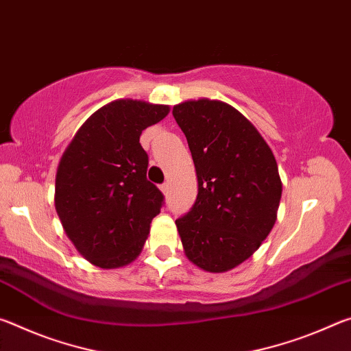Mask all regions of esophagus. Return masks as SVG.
I'll return each instance as SVG.
<instances>
[{"label":"esophagus","instance_id":"obj_1","mask_svg":"<svg viewBox=\"0 0 351 351\" xmlns=\"http://www.w3.org/2000/svg\"><path fill=\"white\" fill-rule=\"evenodd\" d=\"M159 189H161V192H162L164 195H167V193H169V190H170V186H169V182H165V184H162V186H161V187H159Z\"/></svg>","mask_w":351,"mask_h":351}]
</instances>
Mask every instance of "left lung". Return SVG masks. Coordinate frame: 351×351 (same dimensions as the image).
I'll return each mask as SVG.
<instances>
[{"label": "left lung", "mask_w": 351, "mask_h": 351, "mask_svg": "<svg viewBox=\"0 0 351 351\" xmlns=\"http://www.w3.org/2000/svg\"><path fill=\"white\" fill-rule=\"evenodd\" d=\"M198 176V197L176 219L184 254L207 272L234 269L277 219L282 180L274 153L246 116L221 100L173 106Z\"/></svg>", "instance_id": "1"}]
</instances>
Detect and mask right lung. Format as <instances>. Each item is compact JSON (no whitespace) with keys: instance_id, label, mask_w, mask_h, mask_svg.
Here are the masks:
<instances>
[{"instance_id":"1","label":"right lung","mask_w":351,"mask_h":351,"mask_svg":"<svg viewBox=\"0 0 351 351\" xmlns=\"http://www.w3.org/2000/svg\"><path fill=\"white\" fill-rule=\"evenodd\" d=\"M169 105L117 99L83 122L62 154L54 204L64 234L83 258L102 269L139 257L162 193L147 181L148 156L139 144Z\"/></svg>"}]
</instances>
